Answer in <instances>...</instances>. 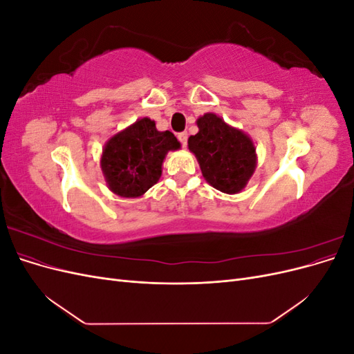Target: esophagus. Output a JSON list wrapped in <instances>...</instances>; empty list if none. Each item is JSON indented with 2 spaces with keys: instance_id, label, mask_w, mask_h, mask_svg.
Here are the masks:
<instances>
[{
  "instance_id": "esophagus-1",
  "label": "esophagus",
  "mask_w": 354,
  "mask_h": 354,
  "mask_svg": "<svg viewBox=\"0 0 354 354\" xmlns=\"http://www.w3.org/2000/svg\"><path fill=\"white\" fill-rule=\"evenodd\" d=\"M187 133L186 131H183V133H178L177 134V138H178V142L181 143V146L183 147H186V145H187Z\"/></svg>"
}]
</instances>
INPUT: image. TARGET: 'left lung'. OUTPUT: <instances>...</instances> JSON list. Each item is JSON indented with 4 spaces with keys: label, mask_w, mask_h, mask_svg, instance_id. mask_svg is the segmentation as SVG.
Wrapping results in <instances>:
<instances>
[{
    "label": "left lung",
    "mask_w": 354,
    "mask_h": 354,
    "mask_svg": "<svg viewBox=\"0 0 354 354\" xmlns=\"http://www.w3.org/2000/svg\"><path fill=\"white\" fill-rule=\"evenodd\" d=\"M199 133L189 137L208 183L224 194H238L255 169V147L248 136L229 127L220 116L205 113L198 120Z\"/></svg>",
    "instance_id": "left-lung-1"
}]
</instances>
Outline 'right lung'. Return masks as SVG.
<instances>
[{
    "label": "right lung",
    "mask_w": 354,
    "mask_h": 354,
    "mask_svg": "<svg viewBox=\"0 0 354 354\" xmlns=\"http://www.w3.org/2000/svg\"><path fill=\"white\" fill-rule=\"evenodd\" d=\"M178 147L173 133L158 131L149 118L138 120L106 143L100 160L106 183L120 196H142L162 174L167 152Z\"/></svg>",
    "instance_id": "add662e5"
}]
</instances>
